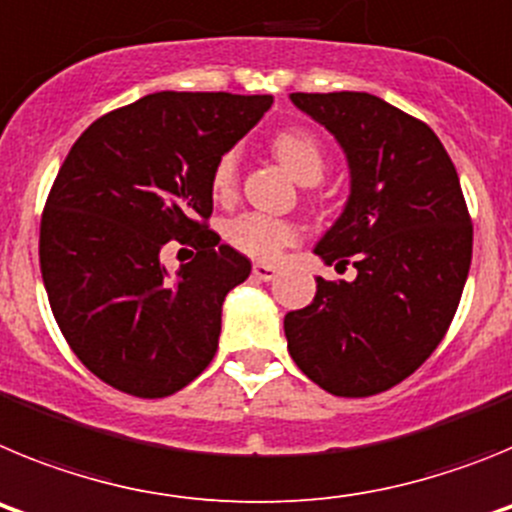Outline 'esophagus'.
I'll return each instance as SVG.
<instances>
[{
    "instance_id": "esophagus-1",
    "label": "esophagus",
    "mask_w": 512,
    "mask_h": 512,
    "mask_svg": "<svg viewBox=\"0 0 512 512\" xmlns=\"http://www.w3.org/2000/svg\"><path fill=\"white\" fill-rule=\"evenodd\" d=\"M253 277L264 279V282H271V279L277 277V266L274 264H253Z\"/></svg>"
}]
</instances>
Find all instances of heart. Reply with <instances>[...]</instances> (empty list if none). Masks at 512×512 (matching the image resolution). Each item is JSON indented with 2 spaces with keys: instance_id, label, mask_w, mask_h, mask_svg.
<instances>
[{
  "instance_id": "b5f03b06",
  "label": "heart",
  "mask_w": 512,
  "mask_h": 512,
  "mask_svg": "<svg viewBox=\"0 0 512 512\" xmlns=\"http://www.w3.org/2000/svg\"><path fill=\"white\" fill-rule=\"evenodd\" d=\"M271 148L297 182L318 184L323 179L328 158H325L320 140L307 130H282L274 135ZM235 184H238V151L230 148L212 166L210 187L217 200H230ZM225 238L230 241V246L248 253L253 259L269 261L279 256L282 248L297 241V228L282 217L264 215V212H243L230 220L225 228Z\"/></svg>"
}]
</instances>
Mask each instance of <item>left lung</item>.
Returning <instances> with one entry per match:
<instances>
[{
    "instance_id": "1",
    "label": "left lung",
    "mask_w": 512,
    "mask_h": 512,
    "mask_svg": "<svg viewBox=\"0 0 512 512\" xmlns=\"http://www.w3.org/2000/svg\"><path fill=\"white\" fill-rule=\"evenodd\" d=\"M289 99L341 143L351 194L315 253L356 279L318 277L284 315L289 356L325 392L390 390L436 351L472 264V220L449 153L425 122L366 92Z\"/></svg>"
}]
</instances>
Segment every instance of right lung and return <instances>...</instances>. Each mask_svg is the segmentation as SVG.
<instances>
[{
  "label": "right lung",
  "mask_w": 512,
  "mask_h": 512,
  "mask_svg": "<svg viewBox=\"0 0 512 512\" xmlns=\"http://www.w3.org/2000/svg\"><path fill=\"white\" fill-rule=\"evenodd\" d=\"M271 102L148 94L94 120L58 169L40 220L45 292L71 351L115 390L174 395L215 356L225 295L251 261L207 228L212 166ZM169 240L198 251L174 275Z\"/></svg>",
  "instance_id": "obj_1"
}]
</instances>
